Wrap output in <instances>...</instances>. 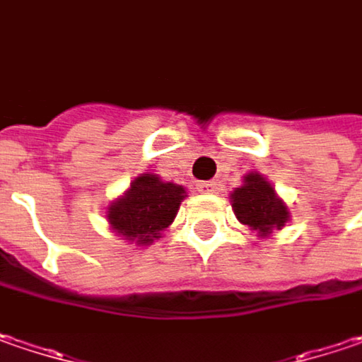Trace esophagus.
I'll use <instances>...</instances> for the list:
<instances>
[{
	"instance_id": "1",
	"label": "esophagus",
	"mask_w": 362,
	"mask_h": 362,
	"mask_svg": "<svg viewBox=\"0 0 362 362\" xmlns=\"http://www.w3.org/2000/svg\"><path fill=\"white\" fill-rule=\"evenodd\" d=\"M216 189H218V187H216L214 181H199V183H197V191H199V193H216Z\"/></svg>"
}]
</instances>
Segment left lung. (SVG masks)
Wrapping results in <instances>:
<instances>
[{"label": "left lung", "mask_w": 362, "mask_h": 362, "mask_svg": "<svg viewBox=\"0 0 362 362\" xmlns=\"http://www.w3.org/2000/svg\"><path fill=\"white\" fill-rule=\"evenodd\" d=\"M232 209L238 222L255 230L259 236H269L289 222V209L275 193V187L261 173L244 175L240 187L230 193Z\"/></svg>", "instance_id": "8db88e82"}]
</instances>
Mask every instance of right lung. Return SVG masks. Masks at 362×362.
<instances>
[{"instance_id": "right-lung-1", "label": "right lung", "mask_w": 362, "mask_h": 362, "mask_svg": "<svg viewBox=\"0 0 362 362\" xmlns=\"http://www.w3.org/2000/svg\"><path fill=\"white\" fill-rule=\"evenodd\" d=\"M183 185L160 181V177L144 173L130 183V189L110 204L107 222L124 240L146 246L169 228L185 199Z\"/></svg>"}]
</instances>
